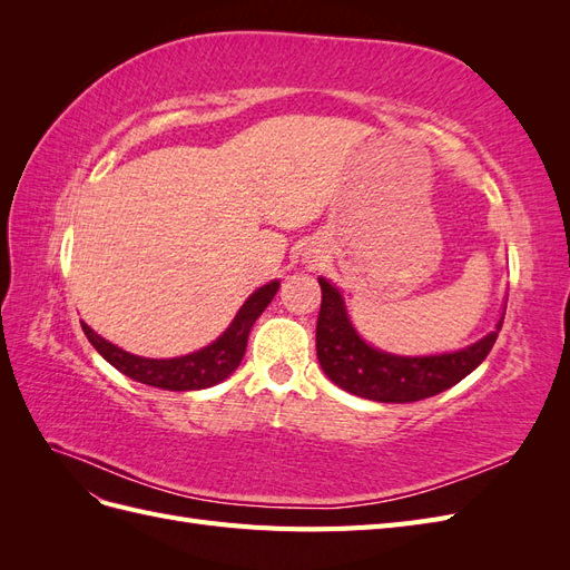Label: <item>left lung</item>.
I'll return each instance as SVG.
<instances>
[{
    "label": "left lung",
    "mask_w": 570,
    "mask_h": 570,
    "mask_svg": "<svg viewBox=\"0 0 570 570\" xmlns=\"http://www.w3.org/2000/svg\"><path fill=\"white\" fill-rule=\"evenodd\" d=\"M318 285L323 299L316 323V354L323 373L337 387L383 404L419 402L463 381L485 361L504 323V316H499L492 333L456 352L430 356L390 354L356 333L342 292L331 281L318 278Z\"/></svg>",
    "instance_id": "8db88e82"
}]
</instances>
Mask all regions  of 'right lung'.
Here are the masks:
<instances>
[{
	"mask_svg": "<svg viewBox=\"0 0 570 570\" xmlns=\"http://www.w3.org/2000/svg\"><path fill=\"white\" fill-rule=\"evenodd\" d=\"M281 281H271L254 289L247 297V302L239 306L233 323L223 331L212 344L206 347L174 358H147L137 356L126 350L116 347L109 340L97 335L88 323H82V333L88 335L92 347L105 356L114 368H118L124 375L132 377V381L161 387L170 392H189V390H206L226 381L230 373L239 366V361L247 350V337L256 318L264 314V308L273 302L275 292H278Z\"/></svg>",
	"mask_w": 570,
	"mask_h": 570,
	"instance_id": "obj_1",
	"label": "right lung"
}]
</instances>
